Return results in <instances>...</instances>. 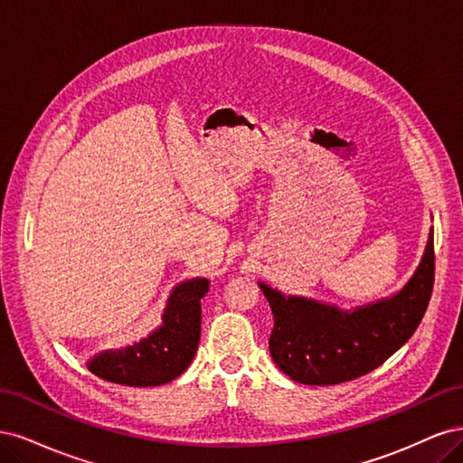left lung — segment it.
Instances as JSON below:
<instances>
[{
  "instance_id": "obj_1",
  "label": "left lung",
  "mask_w": 463,
  "mask_h": 463,
  "mask_svg": "<svg viewBox=\"0 0 463 463\" xmlns=\"http://www.w3.org/2000/svg\"><path fill=\"white\" fill-rule=\"evenodd\" d=\"M434 284V232L415 272L394 296L352 311L311 298L284 296L259 282L274 315L270 355L291 381L330 386L371 373L408 342Z\"/></svg>"
}]
</instances>
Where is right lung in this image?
<instances>
[{
    "mask_svg": "<svg viewBox=\"0 0 463 463\" xmlns=\"http://www.w3.org/2000/svg\"><path fill=\"white\" fill-rule=\"evenodd\" d=\"M210 282L191 278L177 284L165 309L162 325L146 338L121 349H104L87 367L108 383L125 386L167 384L191 365L201 340V299Z\"/></svg>",
    "mask_w": 463,
    "mask_h": 463,
    "instance_id": "1",
    "label": "right lung"
}]
</instances>
